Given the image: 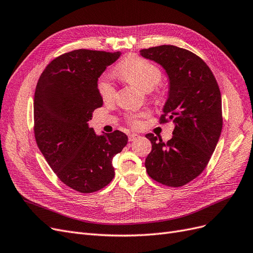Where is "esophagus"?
Returning <instances> with one entry per match:
<instances>
[{"instance_id":"esophagus-1","label":"esophagus","mask_w":253,"mask_h":253,"mask_svg":"<svg viewBox=\"0 0 253 253\" xmlns=\"http://www.w3.org/2000/svg\"><path fill=\"white\" fill-rule=\"evenodd\" d=\"M139 137V135H137V134H129L128 135V140L129 141H134V140H136V139Z\"/></svg>"}]
</instances>
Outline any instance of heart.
Instances as JSON below:
<instances>
[{
    "mask_svg": "<svg viewBox=\"0 0 253 253\" xmlns=\"http://www.w3.org/2000/svg\"><path fill=\"white\" fill-rule=\"evenodd\" d=\"M116 73L124 81L137 86L143 92L155 91L157 97L161 96L162 92L159 88H157V84L161 81L162 72L158 66H156L150 60L135 55L128 56L117 67ZM97 89L104 101H110L115 97L116 91L114 84L107 77L103 76L99 78ZM142 116H144V114L130 116L128 118L129 124L135 127L139 126H140V117Z\"/></svg>",
    "mask_w": 253,
    "mask_h": 253,
    "instance_id": "b5f03b06",
    "label": "heart"
}]
</instances>
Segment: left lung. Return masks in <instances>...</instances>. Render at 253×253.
I'll list each match as a JSON object with an SVG mask.
<instances>
[{"label":"left lung","instance_id":"left-lung-1","mask_svg":"<svg viewBox=\"0 0 253 253\" xmlns=\"http://www.w3.org/2000/svg\"><path fill=\"white\" fill-rule=\"evenodd\" d=\"M140 54L168 73L169 98L160 123L175 124L167 143L154 134L145 135L152 142L146 171L163 185L180 187L205 169L219 141L223 126L221 92L210 67L193 52L162 45L142 49Z\"/></svg>","mask_w":253,"mask_h":253}]
</instances>
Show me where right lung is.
Listing matches in <instances>:
<instances>
[{"mask_svg":"<svg viewBox=\"0 0 253 253\" xmlns=\"http://www.w3.org/2000/svg\"><path fill=\"white\" fill-rule=\"evenodd\" d=\"M120 52L78 49L54 58L42 71L34 93V136L58 179L83 194L107 186L115 175L113 157L127 136L114 130L96 135L88 121L102 106L98 77Z\"/></svg>","mask_w":253,"mask_h":253,"instance_id":"add662e5","label":"right lung"}]
</instances>
